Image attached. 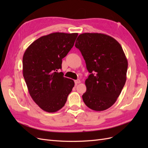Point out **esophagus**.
Segmentation results:
<instances>
[{"label": "esophagus", "mask_w": 148, "mask_h": 148, "mask_svg": "<svg viewBox=\"0 0 148 148\" xmlns=\"http://www.w3.org/2000/svg\"><path fill=\"white\" fill-rule=\"evenodd\" d=\"M80 80L79 79H77V80H75V84L77 85V84H78V83H80Z\"/></svg>", "instance_id": "34e87169"}]
</instances>
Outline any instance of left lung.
<instances>
[{
  "instance_id": "8db88e82",
  "label": "left lung",
  "mask_w": 148,
  "mask_h": 148,
  "mask_svg": "<svg viewBox=\"0 0 148 148\" xmlns=\"http://www.w3.org/2000/svg\"><path fill=\"white\" fill-rule=\"evenodd\" d=\"M75 47L81 52L90 73L85 81L83 100L96 111L109 109L117 101L127 79L128 61L116 40L101 33L79 35Z\"/></svg>"
}]
</instances>
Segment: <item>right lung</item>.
Returning a JSON list of instances; mask_svg holds the SVG:
<instances>
[{
    "label": "right lung",
    "mask_w": 148,
    "mask_h": 148,
    "mask_svg": "<svg viewBox=\"0 0 148 148\" xmlns=\"http://www.w3.org/2000/svg\"><path fill=\"white\" fill-rule=\"evenodd\" d=\"M78 33H53L38 38L26 49L23 74L31 97L40 108L56 112L65 104L75 85L64 77L62 59L73 47Z\"/></svg>",
    "instance_id": "right-lung-1"
}]
</instances>
